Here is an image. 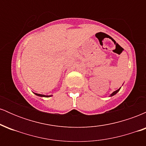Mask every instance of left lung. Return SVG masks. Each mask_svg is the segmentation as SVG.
Listing matches in <instances>:
<instances>
[{
  "mask_svg": "<svg viewBox=\"0 0 146 146\" xmlns=\"http://www.w3.org/2000/svg\"><path fill=\"white\" fill-rule=\"evenodd\" d=\"M120 88H119V89H118V90H115V91H114V92H113V93H112V94H111V95H110V96H113V95H115V94H117V93H118V92H119V91Z\"/></svg>",
  "mask_w": 146,
  "mask_h": 146,
  "instance_id": "left-lung-1",
  "label": "left lung"
}]
</instances>
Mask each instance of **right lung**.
Returning <instances> with one entry per match:
<instances>
[{
	"label": "right lung",
	"mask_w": 146,
	"mask_h": 146,
	"mask_svg": "<svg viewBox=\"0 0 146 146\" xmlns=\"http://www.w3.org/2000/svg\"><path fill=\"white\" fill-rule=\"evenodd\" d=\"M36 95L40 97H46V98H48V97H51V95H41V94H38V93H35Z\"/></svg>",
	"instance_id": "add662e5"
}]
</instances>
